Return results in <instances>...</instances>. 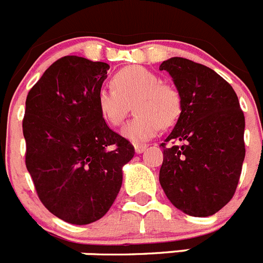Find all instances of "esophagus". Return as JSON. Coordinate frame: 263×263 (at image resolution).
Returning a JSON list of instances; mask_svg holds the SVG:
<instances>
[{"label": "esophagus", "instance_id": "esophagus-1", "mask_svg": "<svg viewBox=\"0 0 263 263\" xmlns=\"http://www.w3.org/2000/svg\"><path fill=\"white\" fill-rule=\"evenodd\" d=\"M134 148H136V153L141 154V153H143L146 148H147V145H143V143H137V145H134Z\"/></svg>", "mask_w": 263, "mask_h": 263}]
</instances>
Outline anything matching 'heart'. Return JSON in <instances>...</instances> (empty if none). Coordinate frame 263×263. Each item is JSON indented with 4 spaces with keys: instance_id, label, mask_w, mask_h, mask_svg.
Returning a JSON list of instances; mask_svg holds the SVG:
<instances>
[{
    "instance_id": "obj_1",
    "label": "heart",
    "mask_w": 263,
    "mask_h": 263,
    "mask_svg": "<svg viewBox=\"0 0 263 263\" xmlns=\"http://www.w3.org/2000/svg\"><path fill=\"white\" fill-rule=\"evenodd\" d=\"M110 85L111 89H99L96 106L106 124L120 126L133 105L137 115L122 129V136L132 142H145L162 126H173L182 115L179 90L142 67L120 69L111 78Z\"/></svg>"
}]
</instances>
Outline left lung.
Returning a JSON list of instances; mask_svg holds the SVG:
<instances>
[{"mask_svg": "<svg viewBox=\"0 0 263 263\" xmlns=\"http://www.w3.org/2000/svg\"><path fill=\"white\" fill-rule=\"evenodd\" d=\"M182 96V115L164 142L159 183L187 215L212 216L236 192L245 158V117L232 85L184 58L159 66Z\"/></svg>", "mask_w": 263, "mask_h": 263, "instance_id": "obj_1", "label": "left lung"}]
</instances>
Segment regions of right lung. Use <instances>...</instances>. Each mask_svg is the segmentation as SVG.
<instances>
[{"label": "right lung", "instance_id": "1", "mask_svg": "<svg viewBox=\"0 0 263 263\" xmlns=\"http://www.w3.org/2000/svg\"><path fill=\"white\" fill-rule=\"evenodd\" d=\"M109 64L68 55L30 89L22 121L25 163L42 204L69 224L103 217L122 184L134 146L109 129L96 95Z\"/></svg>", "mask_w": 263, "mask_h": 263}]
</instances>
